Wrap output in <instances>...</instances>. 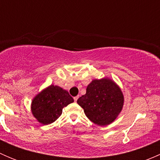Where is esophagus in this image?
Masks as SVG:
<instances>
[{"label":"esophagus","mask_w":160,"mask_h":160,"mask_svg":"<svg viewBox=\"0 0 160 160\" xmlns=\"http://www.w3.org/2000/svg\"><path fill=\"white\" fill-rule=\"evenodd\" d=\"M78 98H79V96L74 97V98H73V99H74V101H75V102H77V100H78Z\"/></svg>","instance_id":"obj_1"}]
</instances>
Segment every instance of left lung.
I'll return each mask as SVG.
<instances>
[{"instance_id":"8db88e82","label":"left lung","mask_w":160,"mask_h":160,"mask_svg":"<svg viewBox=\"0 0 160 160\" xmlns=\"http://www.w3.org/2000/svg\"><path fill=\"white\" fill-rule=\"evenodd\" d=\"M86 93L77 104L93 123L105 126L112 123L122 112L125 102L120 87L109 77L94 79L87 87Z\"/></svg>"}]
</instances>
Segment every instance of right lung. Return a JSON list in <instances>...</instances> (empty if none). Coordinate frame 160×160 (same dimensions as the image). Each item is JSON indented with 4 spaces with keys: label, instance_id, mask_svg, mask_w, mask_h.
Masks as SVG:
<instances>
[{
    "label": "right lung",
    "instance_id": "right-lung-1",
    "mask_svg": "<svg viewBox=\"0 0 160 160\" xmlns=\"http://www.w3.org/2000/svg\"><path fill=\"white\" fill-rule=\"evenodd\" d=\"M73 101L67 90L51 84L32 98L31 112L42 125H49L60 117L63 108Z\"/></svg>",
    "mask_w": 160,
    "mask_h": 160
}]
</instances>
